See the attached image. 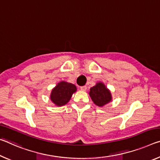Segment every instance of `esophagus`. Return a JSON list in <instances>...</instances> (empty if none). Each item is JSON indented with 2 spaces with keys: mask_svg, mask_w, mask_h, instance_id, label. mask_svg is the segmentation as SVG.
I'll list each match as a JSON object with an SVG mask.
<instances>
[{
  "mask_svg": "<svg viewBox=\"0 0 160 160\" xmlns=\"http://www.w3.org/2000/svg\"><path fill=\"white\" fill-rule=\"evenodd\" d=\"M80 90H82V91H85L87 90V86L84 85V86H82V87H80Z\"/></svg>",
  "mask_w": 160,
  "mask_h": 160,
  "instance_id": "esophagus-1",
  "label": "esophagus"
}]
</instances>
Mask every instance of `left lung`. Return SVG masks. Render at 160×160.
Listing matches in <instances>:
<instances>
[{
    "instance_id": "left-lung-1",
    "label": "left lung",
    "mask_w": 160,
    "mask_h": 160,
    "mask_svg": "<svg viewBox=\"0 0 160 160\" xmlns=\"http://www.w3.org/2000/svg\"><path fill=\"white\" fill-rule=\"evenodd\" d=\"M89 95L93 102L99 107H102L112 100V95L102 82H98L90 88Z\"/></svg>"
}]
</instances>
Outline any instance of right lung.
Masks as SVG:
<instances>
[{
  "label": "right lung",
  "mask_w": 160,
  "mask_h": 160,
  "mask_svg": "<svg viewBox=\"0 0 160 160\" xmlns=\"http://www.w3.org/2000/svg\"><path fill=\"white\" fill-rule=\"evenodd\" d=\"M77 88L72 83L61 81L52 90L50 100L57 106H63L69 102Z\"/></svg>",
  "instance_id": "right-lung-1"
}]
</instances>
